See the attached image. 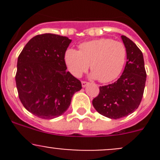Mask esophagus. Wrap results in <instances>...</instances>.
Returning <instances> with one entry per match:
<instances>
[{
    "instance_id": "obj_1",
    "label": "esophagus",
    "mask_w": 160,
    "mask_h": 160,
    "mask_svg": "<svg viewBox=\"0 0 160 160\" xmlns=\"http://www.w3.org/2000/svg\"><path fill=\"white\" fill-rule=\"evenodd\" d=\"M81 83H82V87H83V88H85V87H86L87 85L88 84V82H87V81H82Z\"/></svg>"
}]
</instances>
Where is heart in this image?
Here are the masks:
<instances>
[{"label":"heart","mask_w":160,"mask_h":160,"mask_svg":"<svg viewBox=\"0 0 160 160\" xmlns=\"http://www.w3.org/2000/svg\"><path fill=\"white\" fill-rule=\"evenodd\" d=\"M127 57V50L121 42L111 38H99L83 42L79 51L68 49L64 61L70 72L75 77H81L89 67L91 77L101 83L115 80L122 72Z\"/></svg>","instance_id":"heart-1"}]
</instances>
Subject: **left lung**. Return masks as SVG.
<instances>
[{"mask_svg": "<svg viewBox=\"0 0 160 160\" xmlns=\"http://www.w3.org/2000/svg\"><path fill=\"white\" fill-rule=\"evenodd\" d=\"M122 41L127 50V62L122 75L114 83L100 87L92 104L99 114L111 119L128 116L141 103L146 81L142 51L125 35Z\"/></svg>", "mask_w": 160, "mask_h": 160, "instance_id": "obj_1", "label": "left lung"}]
</instances>
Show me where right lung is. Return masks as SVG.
I'll return each mask as SVG.
<instances>
[{
  "label": "right lung",
  "mask_w": 160,
  "mask_h": 160,
  "mask_svg": "<svg viewBox=\"0 0 160 160\" xmlns=\"http://www.w3.org/2000/svg\"><path fill=\"white\" fill-rule=\"evenodd\" d=\"M72 40L46 33L29 40L18 58L15 75L19 99L34 115L52 119L70 107L81 82L69 71L64 55Z\"/></svg>",
  "instance_id": "add662e5"
}]
</instances>
